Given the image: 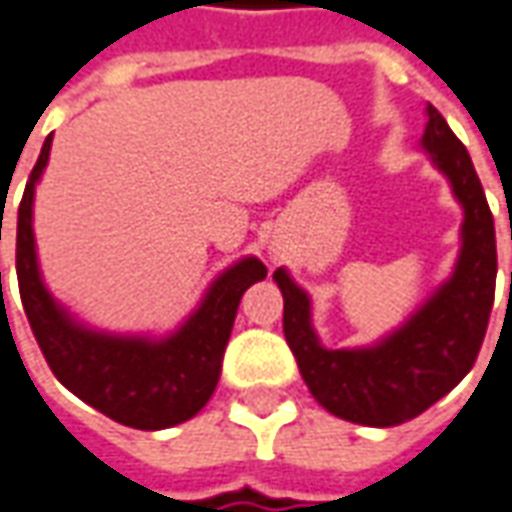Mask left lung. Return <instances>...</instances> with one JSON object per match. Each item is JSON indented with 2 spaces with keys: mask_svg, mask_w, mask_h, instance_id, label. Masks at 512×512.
<instances>
[{
  "mask_svg": "<svg viewBox=\"0 0 512 512\" xmlns=\"http://www.w3.org/2000/svg\"><path fill=\"white\" fill-rule=\"evenodd\" d=\"M421 149L463 205V244L452 277L399 330L363 349H327L310 321V296L285 268L274 271L285 299L282 330L302 380L332 416L363 427L405 424L452 391L480 355L491 318L496 291L491 207L466 146L432 105Z\"/></svg>",
  "mask_w": 512,
  "mask_h": 512,
  "instance_id": "obj_1",
  "label": "left lung"
}]
</instances>
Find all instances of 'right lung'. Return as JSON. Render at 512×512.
<instances>
[{"label": "right lung", "mask_w": 512, "mask_h": 512, "mask_svg": "<svg viewBox=\"0 0 512 512\" xmlns=\"http://www.w3.org/2000/svg\"><path fill=\"white\" fill-rule=\"evenodd\" d=\"M49 149L52 135L44 141L24 188L16 224L21 305L46 363L74 396L124 427L166 430L194 418L219 385L221 360L241 296L266 277V266L257 257L238 260L213 280L180 330L166 338L110 335L85 327L46 291L35 255L32 199L49 163Z\"/></svg>", "instance_id": "obj_1"}]
</instances>
